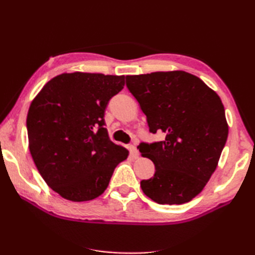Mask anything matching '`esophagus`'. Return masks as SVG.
Segmentation results:
<instances>
[{"label":"esophagus","mask_w":255,"mask_h":255,"mask_svg":"<svg viewBox=\"0 0 255 255\" xmlns=\"http://www.w3.org/2000/svg\"><path fill=\"white\" fill-rule=\"evenodd\" d=\"M128 148H129V152H130V156L132 158H137L138 155H139V153H138V149L135 147V146L130 145Z\"/></svg>","instance_id":"34e87169"}]
</instances>
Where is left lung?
Segmentation results:
<instances>
[{
	"instance_id": "left-lung-1",
	"label": "left lung",
	"mask_w": 255,
	"mask_h": 255,
	"mask_svg": "<svg viewBox=\"0 0 255 255\" xmlns=\"http://www.w3.org/2000/svg\"><path fill=\"white\" fill-rule=\"evenodd\" d=\"M126 84L144 112L149 131L165 139L141 143L154 163L143 192L161 205H181L202 191L214 173L228 136L221 98L199 77L183 71L127 75Z\"/></svg>"
}]
</instances>
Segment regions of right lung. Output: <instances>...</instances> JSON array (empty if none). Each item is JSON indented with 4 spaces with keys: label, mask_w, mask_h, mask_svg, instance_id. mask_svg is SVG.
<instances>
[{
    "label": "right lung",
    "mask_w": 255,
    "mask_h": 255,
    "mask_svg": "<svg viewBox=\"0 0 255 255\" xmlns=\"http://www.w3.org/2000/svg\"><path fill=\"white\" fill-rule=\"evenodd\" d=\"M125 76L63 73L47 82L27 116L29 149L42 179L64 199H96L128 150L112 143L105 128L110 99Z\"/></svg>",
    "instance_id": "add662e5"
}]
</instances>
